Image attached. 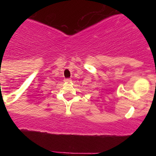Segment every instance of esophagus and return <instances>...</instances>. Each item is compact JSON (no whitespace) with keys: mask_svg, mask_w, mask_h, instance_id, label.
I'll return each mask as SVG.
<instances>
[{"mask_svg":"<svg viewBox=\"0 0 156 156\" xmlns=\"http://www.w3.org/2000/svg\"><path fill=\"white\" fill-rule=\"evenodd\" d=\"M65 81H66V82H70V81H71V79H69V78H67V79H65Z\"/></svg>","mask_w":156,"mask_h":156,"instance_id":"1","label":"esophagus"}]
</instances>
